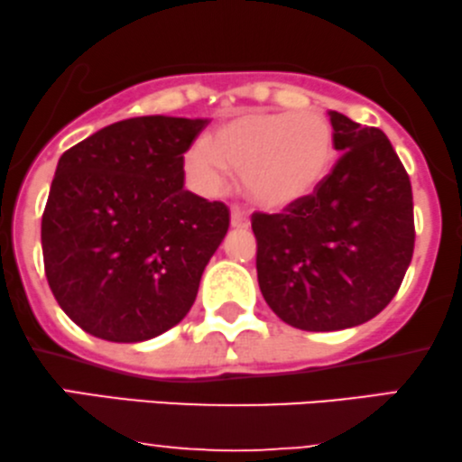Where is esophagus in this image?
I'll return each mask as SVG.
<instances>
[{"label":"esophagus","instance_id":"1","mask_svg":"<svg viewBox=\"0 0 462 462\" xmlns=\"http://www.w3.org/2000/svg\"><path fill=\"white\" fill-rule=\"evenodd\" d=\"M248 225H250L248 212H245V209H242L239 206H233L231 208V226H236V229H245Z\"/></svg>","mask_w":462,"mask_h":462}]
</instances>
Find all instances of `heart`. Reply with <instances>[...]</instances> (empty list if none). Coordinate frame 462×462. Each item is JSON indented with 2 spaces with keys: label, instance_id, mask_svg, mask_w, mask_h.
Returning <instances> with one entry per match:
<instances>
[{
  "label": "heart",
  "instance_id": "obj_1",
  "mask_svg": "<svg viewBox=\"0 0 462 462\" xmlns=\"http://www.w3.org/2000/svg\"><path fill=\"white\" fill-rule=\"evenodd\" d=\"M333 163L335 131L320 112H242L184 154L187 176L201 193H220L231 170L242 173L245 195L272 212L314 195Z\"/></svg>",
  "mask_w": 462,
  "mask_h": 462
}]
</instances>
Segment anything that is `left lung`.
<instances>
[{
  "instance_id": "1",
  "label": "left lung",
  "mask_w": 462,
  "mask_h": 462,
  "mask_svg": "<svg viewBox=\"0 0 462 462\" xmlns=\"http://www.w3.org/2000/svg\"><path fill=\"white\" fill-rule=\"evenodd\" d=\"M335 161L322 187L280 214H253L269 308L301 331L363 325L397 295L414 254V201L384 131L328 112Z\"/></svg>"
}]
</instances>
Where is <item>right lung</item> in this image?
<instances>
[{
	"label": "right lung",
	"mask_w": 462,
	"mask_h": 462,
	"mask_svg": "<svg viewBox=\"0 0 462 462\" xmlns=\"http://www.w3.org/2000/svg\"><path fill=\"white\" fill-rule=\"evenodd\" d=\"M203 118L137 116L107 125L59 159L42 214L48 286L99 339H152L195 303L229 229L223 201L184 189V152Z\"/></svg>",
	"instance_id": "add662e5"
}]
</instances>
